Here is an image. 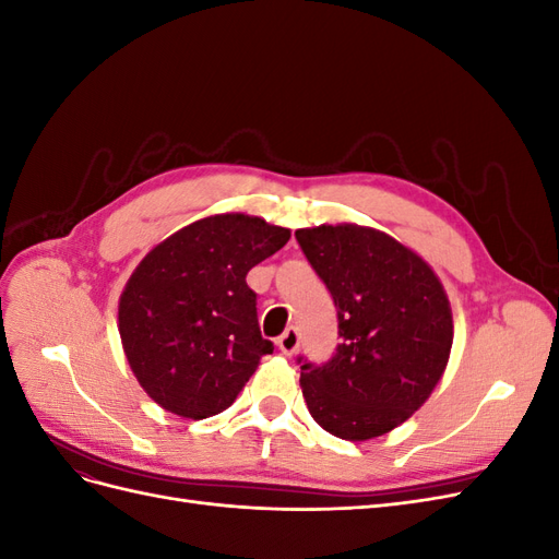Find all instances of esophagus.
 Segmentation results:
<instances>
[{"mask_svg":"<svg viewBox=\"0 0 559 559\" xmlns=\"http://www.w3.org/2000/svg\"><path fill=\"white\" fill-rule=\"evenodd\" d=\"M298 345H300V335L294 326H289L277 337V347L286 354V357H294V354L298 352Z\"/></svg>","mask_w":559,"mask_h":559,"instance_id":"34e87169","label":"esophagus"}]
</instances>
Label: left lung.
I'll use <instances>...</instances> for the list:
<instances>
[{
  "label": "left lung",
  "mask_w": 559,
  "mask_h": 559,
  "mask_svg": "<svg viewBox=\"0 0 559 559\" xmlns=\"http://www.w3.org/2000/svg\"><path fill=\"white\" fill-rule=\"evenodd\" d=\"M337 308L341 345L321 366L298 359L308 411L321 429L368 441L403 425L443 378L452 310L441 280L413 249L376 228L296 230Z\"/></svg>",
  "instance_id": "8db88e82"
}]
</instances>
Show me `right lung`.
<instances>
[{"instance_id":"1","label":"right lung","mask_w":559,"mask_h":559,"mask_svg":"<svg viewBox=\"0 0 559 559\" xmlns=\"http://www.w3.org/2000/svg\"><path fill=\"white\" fill-rule=\"evenodd\" d=\"M289 238V228L261 216L214 214L134 267L118 300V333L134 378L160 408L189 419L224 413L273 354L247 273Z\"/></svg>"}]
</instances>
